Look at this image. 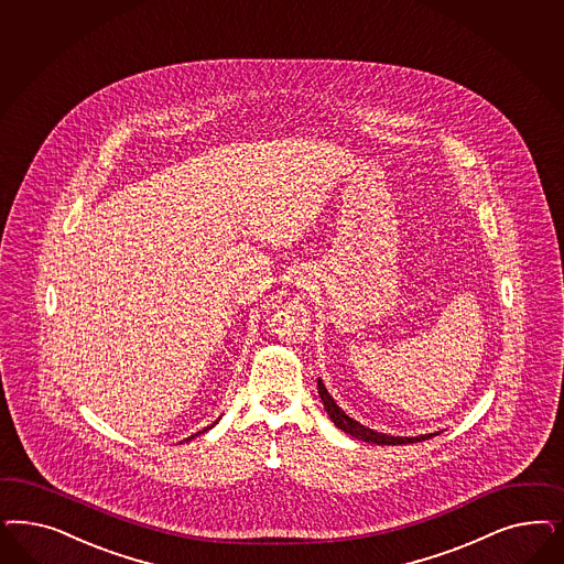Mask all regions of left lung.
I'll return each instance as SVG.
<instances>
[{"instance_id":"left-lung-1","label":"left lung","mask_w":564,"mask_h":564,"mask_svg":"<svg viewBox=\"0 0 564 564\" xmlns=\"http://www.w3.org/2000/svg\"><path fill=\"white\" fill-rule=\"evenodd\" d=\"M317 390H319V399L326 406L327 415L334 421L336 427H340L346 434H350L352 437H359L364 442H371V444H382V446H399V444H415V442H423V440H430L434 434H425V436L419 437H399V436H386V434H378L369 427H365L361 423H357L355 419L348 417L345 411L334 402V399L327 394L326 386L322 383V380H317Z\"/></svg>"}]
</instances>
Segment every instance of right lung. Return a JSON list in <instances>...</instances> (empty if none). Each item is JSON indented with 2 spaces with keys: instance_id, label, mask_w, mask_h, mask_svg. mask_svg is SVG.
Wrapping results in <instances>:
<instances>
[{
  "instance_id": "1",
  "label": "right lung",
  "mask_w": 564,
  "mask_h": 564,
  "mask_svg": "<svg viewBox=\"0 0 564 564\" xmlns=\"http://www.w3.org/2000/svg\"><path fill=\"white\" fill-rule=\"evenodd\" d=\"M209 427H212V425H209ZM209 427H205V430H200V432H197V434H195V436H199V434H203V432H207V430H209Z\"/></svg>"
}]
</instances>
